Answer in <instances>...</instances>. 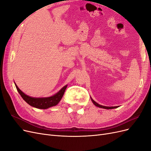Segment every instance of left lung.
I'll return each instance as SVG.
<instances>
[{
	"mask_svg": "<svg viewBox=\"0 0 151 151\" xmlns=\"http://www.w3.org/2000/svg\"><path fill=\"white\" fill-rule=\"evenodd\" d=\"M91 100H92L93 103H94V104L96 106H98V107H99V108H104V109H113V108H118V106H111V107H109V106H102V105H100L99 104H98L96 102H95L94 100L91 98Z\"/></svg>",
	"mask_w": 151,
	"mask_h": 151,
	"instance_id": "8db88e82",
	"label": "left lung"
}]
</instances>
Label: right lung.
Returning <instances> with one entry per match:
<instances>
[{"mask_svg":"<svg viewBox=\"0 0 151 151\" xmlns=\"http://www.w3.org/2000/svg\"><path fill=\"white\" fill-rule=\"evenodd\" d=\"M15 85L17 91L21 96L22 99H23L27 103L31 105V106H33L35 108L39 109H47L50 107L57 105L61 100L67 86V85L65 86L61 90H60V91H58L56 94L52 96L51 97L36 98L30 97L29 96L25 94L19 89V88H18L16 84Z\"/></svg>","mask_w":151,"mask_h":151,"instance_id":"add662e5","label":"right lung"}]
</instances>
